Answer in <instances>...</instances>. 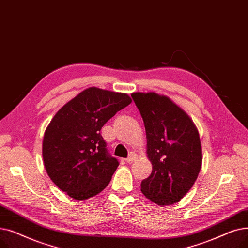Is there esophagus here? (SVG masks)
Returning <instances> with one entry per match:
<instances>
[{"mask_svg": "<svg viewBox=\"0 0 248 248\" xmlns=\"http://www.w3.org/2000/svg\"><path fill=\"white\" fill-rule=\"evenodd\" d=\"M136 159H137V155H135V153H130V155H129V156L126 158V162L131 163V162H133Z\"/></svg>", "mask_w": 248, "mask_h": 248, "instance_id": "1", "label": "esophagus"}]
</instances>
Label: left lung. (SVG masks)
I'll return each instance as SVG.
<instances>
[{"instance_id":"left-lung-1","label":"left lung","mask_w":248,"mask_h":248,"mask_svg":"<svg viewBox=\"0 0 248 248\" xmlns=\"http://www.w3.org/2000/svg\"><path fill=\"white\" fill-rule=\"evenodd\" d=\"M142 117L147 156L152 171L141 192L159 206L171 205L191 190L202 167L199 132L187 114L170 98L155 93H133Z\"/></svg>"}]
</instances>
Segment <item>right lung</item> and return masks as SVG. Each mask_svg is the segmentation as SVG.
<instances>
[{"mask_svg": "<svg viewBox=\"0 0 248 248\" xmlns=\"http://www.w3.org/2000/svg\"><path fill=\"white\" fill-rule=\"evenodd\" d=\"M132 102L127 93L95 87L66 103L46 128L42 156L51 181L76 200L101 193L119 166L110 155L101 129Z\"/></svg>", "mask_w": 248, "mask_h": 248, "instance_id": "add662e5", "label": "right lung"}]
</instances>
